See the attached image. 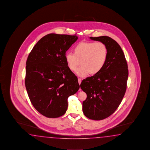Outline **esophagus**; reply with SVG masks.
<instances>
[{
    "instance_id": "obj_1",
    "label": "esophagus",
    "mask_w": 150,
    "mask_h": 150,
    "mask_svg": "<svg viewBox=\"0 0 150 150\" xmlns=\"http://www.w3.org/2000/svg\"><path fill=\"white\" fill-rule=\"evenodd\" d=\"M81 81H82V80H81V78H79V79H78V82H79V84H80L81 83ZM80 90H81V89H80Z\"/></svg>"
}]
</instances>
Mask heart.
I'll return each mask as SVG.
<instances>
[{
	"label": "heart",
	"instance_id": "obj_1",
	"mask_svg": "<svg viewBox=\"0 0 150 150\" xmlns=\"http://www.w3.org/2000/svg\"><path fill=\"white\" fill-rule=\"evenodd\" d=\"M108 50L102 42H80L74 48V53L68 52L65 55L67 66L71 71H76L77 75L86 77L100 73L107 61Z\"/></svg>",
	"mask_w": 150,
	"mask_h": 150
}]
</instances>
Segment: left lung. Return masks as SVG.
Segmentation results:
<instances>
[{
  "mask_svg": "<svg viewBox=\"0 0 150 150\" xmlns=\"http://www.w3.org/2000/svg\"><path fill=\"white\" fill-rule=\"evenodd\" d=\"M90 39L104 43L108 50L102 70L80 85L87 95L82 103L83 113L89 119L100 120L110 116L119 107L127 89L129 71L123 52L115 40L107 36Z\"/></svg>",
  "mask_w": 150,
  "mask_h": 150,
  "instance_id": "8db88e82",
  "label": "left lung"
}]
</instances>
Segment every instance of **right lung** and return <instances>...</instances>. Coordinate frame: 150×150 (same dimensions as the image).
<instances>
[{
    "label": "right lung",
    "instance_id": "add662e5",
    "mask_svg": "<svg viewBox=\"0 0 150 150\" xmlns=\"http://www.w3.org/2000/svg\"><path fill=\"white\" fill-rule=\"evenodd\" d=\"M76 35L50 33L42 38L27 57L25 86L31 103L41 115L57 118L66 113L69 97L80 88L69 70L66 53Z\"/></svg>",
    "mask_w": 150,
    "mask_h": 150
}]
</instances>
